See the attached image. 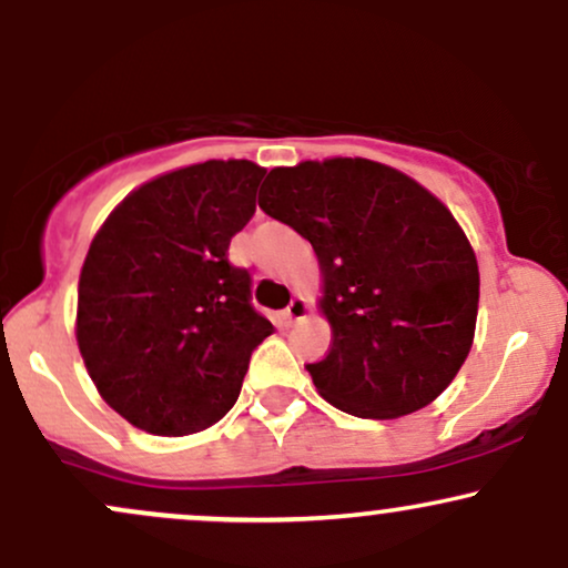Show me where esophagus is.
<instances>
[{"mask_svg":"<svg viewBox=\"0 0 568 568\" xmlns=\"http://www.w3.org/2000/svg\"><path fill=\"white\" fill-rule=\"evenodd\" d=\"M306 315V304H304V298H291V304L285 306L283 310V317H285V323H296V321H302V317Z\"/></svg>","mask_w":568,"mask_h":568,"instance_id":"34e87169","label":"esophagus"}]
</instances>
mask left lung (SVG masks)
Returning <instances> with one entry per match:
<instances>
[{
  "mask_svg": "<svg viewBox=\"0 0 568 568\" xmlns=\"http://www.w3.org/2000/svg\"><path fill=\"white\" fill-rule=\"evenodd\" d=\"M258 207L310 240L334 347L306 371L331 406L395 419L433 403L473 347L478 262L438 197L371 160L275 168Z\"/></svg>",
  "mask_w": 568,
  "mask_h": 568,
  "instance_id": "8db88e82",
  "label": "left lung"
}]
</instances>
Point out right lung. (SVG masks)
<instances>
[{
    "label": "right lung",
    "instance_id": "add662e5",
    "mask_svg": "<svg viewBox=\"0 0 568 568\" xmlns=\"http://www.w3.org/2000/svg\"><path fill=\"white\" fill-rule=\"evenodd\" d=\"M264 168L207 160L149 181L95 234L77 342L98 393L152 435L211 427L237 403L272 323L230 243L256 213Z\"/></svg>",
    "mask_w": 568,
    "mask_h": 568
}]
</instances>
